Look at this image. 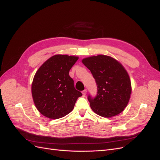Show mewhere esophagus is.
<instances>
[{
	"instance_id": "esophagus-1",
	"label": "esophagus",
	"mask_w": 160,
	"mask_h": 160,
	"mask_svg": "<svg viewBox=\"0 0 160 160\" xmlns=\"http://www.w3.org/2000/svg\"><path fill=\"white\" fill-rule=\"evenodd\" d=\"M87 91H88V90H87V89H84L83 91H82V93H83V96H85V95L87 93Z\"/></svg>"
}]
</instances>
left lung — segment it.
Listing matches in <instances>:
<instances>
[{
    "label": "left lung",
    "instance_id": "left-lung-1",
    "mask_svg": "<svg viewBox=\"0 0 160 160\" xmlns=\"http://www.w3.org/2000/svg\"><path fill=\"white\" fill-rule=\"evenodd\" d=\"M95 80L98 92L89 95L91 109L104 118H111L122 112L132 93L127 71L118 61L106 55H98L83 59Z\"/></svg>",
    "mask_w": 160,
    "mask_h": 160
}]
</instances>
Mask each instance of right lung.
Returning <instances> with one entry per match:
<instances>
[{
    "mask_svg": "<svg viewBox=\"0 0 160 160\" xmlns=\"http://www.w3.org/2000/svg\"><path fill=\"white\" fill-rule=\"evenodd\" d=\"M77 59L74 56L54 55L37 71L32 83V95L37 109L45 117H64L73 109L77 98L82 95L69 75Z\"/></svg>",
    "mask_w": 160,
    "mask_h": 160,
    "instance_id": "obj_1",
    "label": "right lung"
}]
</instances>
